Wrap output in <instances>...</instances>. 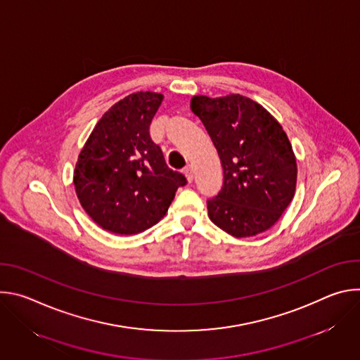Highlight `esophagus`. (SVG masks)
I'll use <instances>...</instances> for the list:
<instances>
[{"mask_svg": "<svg viewBox=\"0 0 360 360\" xmlns=\"http://www.w3.org/2000/svg\"><path fill=\"white\" fill-rule=\"evenodd\" d=\"M184 174H185L188 182H192V179H193V168H192V165H188V167L184 169Z\"/></svg>", "mask_w": 360, "mask_h": 360, "instance_id": "34e87169", "label": "esophagus"}]
</instances>
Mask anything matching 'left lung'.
I'll return each instance as SVG.
<instances>
[{"mask_svg": "<svg viewBox=\"0 0 360 360\" xmlns=\"http://www.w3.org/2000/svg\"><path fill=\"white\" fill-rule=\"evenodd\" d=\"M191 110L221 158L224 185L208 200L210 219L235 238L272 228L296 189V158L282 125L258 102L239 95H195Z\"/></svg>", "mask_w": 360, "mask_h": 360, "instance_id": "obj_1", "label": "left lung"}]
</instances>
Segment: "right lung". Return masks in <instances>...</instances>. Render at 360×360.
Returning <instances> with one entry per match:
<instances>
[{
	"instance_id": "right-lung-1",
	"label": "right lung",
	"mask_w": 360,
	"mask_h": 360,
	"mask_svg": "<svg viewBox=\"0 0 360 360\" xmlns=\"http://www.w3.org/2000/svg\"><path fill=\"white\" fill-rule=\"evenodd\" d=\"M164 95L134 92L96 122L74 169L81 207L102 229L135 235L167 214L186 178L172 171L150 139L149 125Z\"/></svg>"
}]
</instances>
